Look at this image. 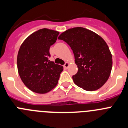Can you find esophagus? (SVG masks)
<instances>
[{"mask_svg":"<svg viewBox=\"0 0 128 128\" xmlns=\"http://www.w3.org/2000/svg\"><path fill=\"white\" fill-rule=\"evenodd\" d=\"M69 65H70V64H69V63L66 62L65 64H64V69H68V67H69Z\"/></svg>","mask_w":128,"mask_h":128,"instance_id":"1","label":"esophagus"}]
</instances>
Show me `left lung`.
<instances>
[{
  "mask_svg": "<svg viewBox=\"0 0 128 128\" xmlns=\"http://www.w3.org/2000/svg\"><path fill=\"white\" fill-rule=\"evenodd\" d=\"M70 45L74 55L78 72L72 76L75 84L86 91L99 89L110 74L112 58L102 37L82 27L71 28L58 37Z\"/></svg>",
  "mask_w": 128,
  "mask_h": 128,
  "instance_id": "obj_1",
  "label": "left lung"
}]
</instances>
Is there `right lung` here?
Masks as SVG:
<instances>
[{"label": "right lung", "instance_id": "add662e5", "mask_svg": "<svg viewBox=\"0 0 128 128\" xmlns=\"http://www.w3.org/2000/svg\"><path fill=\"white\" fill-rule=\"evenodd\" d=\"M58 33L44 28L35 32L23 42L17 57L19 74L30 90L45 94L58 83L62 66L49 60L50 47L57 40Z\"/></svg>", "mask_w": 128, "mask_h": 128}]
</instances>
